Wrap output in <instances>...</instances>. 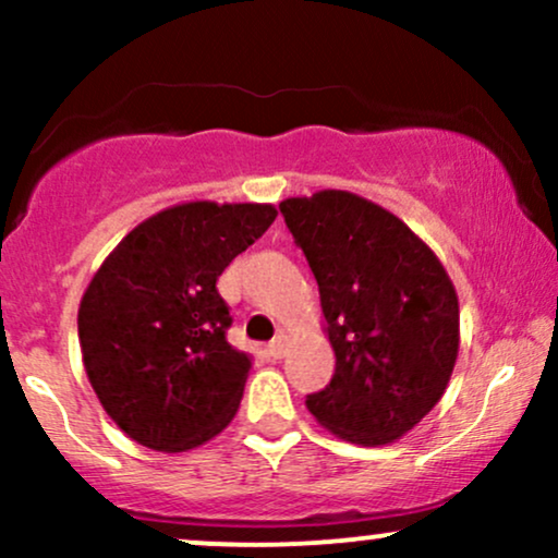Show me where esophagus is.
<instances>
[{
    "instance_id": "esophagus-1",
    "label": "esophagus",
    "mask_w": 558,
    "mask_h": 558,
    "mask_svg": "<svg viewBox=\"0 0 558 558\" xmlns=\"http://www.w3.org/2000/svg\"><path fill=\"white\" fill-rule=\"evenodd\" d=\"M267 351H270V356H275V360H280V356L286 354V332H278V336L267 343Z\"/></svg>"
}]
</instances>
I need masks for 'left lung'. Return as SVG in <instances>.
Returning <instances> with one entry per match:
<instances>
[{
	"label": "left lung",
	"instance_id": "8db88e82",
	"mask_svg": "<svg viewBox=\"0 0 558 558\" xmlns=\"http://www.w3.org/2000/svg\"><path fill=\"white\" fill-rule=\"evenodd\" d=\"M280 215L319 286L336 373L306 409L338 438L383 446L438 403L459 354V299L396 215L349 191L286 198Z\"/></svg>",
	"mask_w": 558,
	"mask_h": 558
}]
</instances>
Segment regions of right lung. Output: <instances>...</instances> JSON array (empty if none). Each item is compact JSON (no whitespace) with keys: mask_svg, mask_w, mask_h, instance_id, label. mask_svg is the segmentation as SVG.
Here are the masks:
<instances>
[{"mask_svg":"<svg viewBox=\"0 0 558 558\" xmlns=\"http://www.w3.org/2000/svg\"><path fill=\"white\" fill-rule=\"evenodd\" d=\"M275 217L270 204H178L133 228L94 275L78 310L83 364L128 438L189 451L235 417L252 362L228 343L217 278Z\"/></svg>","mask_w":558,"mask_h":558,"instance_id":"1","label":"right lung"}]
</instances>
